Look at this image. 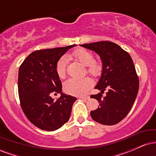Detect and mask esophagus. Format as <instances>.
<instances>
[{"mask_svg":"<svg viewBox=\"0 0 156 156\" xmlns=\"http://www.w3.org/2000/svg\"><path fill=\"white\" fill-rule=\"evenodd\" d=\"M80 98L81 100H83V101H87V100H89V98H90V97L87 95V96H82V97H80Z\"/></svg>","mask_w":156,"mask_h":156,"instance_id":"1","label":"esophagus"}]
</instances>
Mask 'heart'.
<instances>
[{"label": "heart", "mask_w": 156, "mask_h": 156, "mask_svg": "<svg viewBox=\"0 0 156 156\" xmlns=\"http://www.w3.org/2000/svg\"><path fill=\"white\" fill-rule=\"evenodd\" d=\"M70 56L80 62L84 66H87V72L92 76H98L102 72V65L99 61L94 59V55L88 50L80 48L72 53ZM67 58L62 57L55 66V72L61 79H63L67 74ZM92 84V80L89 78L82 79H69L64 83V92L72 95H82L85 94Z\"/></svg>", "instance_id": "obj_1"}]
</instances>
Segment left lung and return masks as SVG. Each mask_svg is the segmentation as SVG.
<instances>
[{"instance_id": "8db88e82", "label": "left lung", "mask_w": 156, "mask_h": 156, "mask_svg": "<svg viewBox=\"0 0 156 156\" xmlns=\"http://www.w3.org/2000/svg\"><path fill=\"white\" fill-rule=\"evenodd\" d=\"M96 52L103 62V71L95 89L101 93L92 94L99 102V107L90 112L94 121L103 125L117 124L128 115L136 98L139 87V77L131 57L117 44L108 41L80 44Z\"/></svg>"}]
</instances>
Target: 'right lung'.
Here are the masks:
<instances>
[{
    "instance_id": "right-lung-1",
    "label": "right lung",
    "mask_w": 156,
    "mask_h": 156,
    "mask_svg": "<svg viewBox=\"0 0 156 156\" xmlns=\"http://www.w3.org/2000/svg\"><path fill=\"white\" fill-rule=\"evenodd\" d=\"M76 44L34 51L19 68L18 94L20 106L33 125L53 131L67 122L76 98L64 94L62 82L55 72L61 57ZM61 93L56 101L53 94Z\"/></svg>"
}]
</instances>
